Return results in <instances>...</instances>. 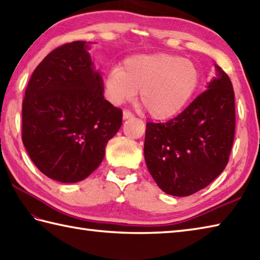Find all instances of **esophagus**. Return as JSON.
<instances>
[{
  "mask_svg": "<svg viewBox=\"0 0 260 260\" xmlns=\"http://www.w3.org/2000/svg\"><path fill=\"white\" fill-rule=\"evenodd\" d=\"M134 117V115L131 113L129 110H127V109H125L124 111H123V118L124 119H128V118H133Z\"/></svg>",
  "mask_w": 260,
  "mask_h": 260,
  "instance_id": "obj_1",
  "label": "esophagus"
}]
</instances>
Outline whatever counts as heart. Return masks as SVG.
Wrapping results in <instances>:
<instances>
[{"instance_id":"heart-1","label":"heart","mask_w":260,"mask_h":260,"mask_svg":"<svg viewBox=\"0 0 260 260\" xmlns=\"http://www.w3.org/2000/svg\"><path fill=\"white\" fill-rule=\"evenodd\" d=\"M200 70L190 59L175 54L136 55L125 60L123 68L109 71L106 93L115 105L134 99L151 117L167 119L189 103L200 84Z\"/></svg>"}]
</instances>
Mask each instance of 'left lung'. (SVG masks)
Segmentation results:
<instances>
[{
    "instance_id": "8db88e82",
    "label": "left lung",
    "mask_w": 260,
    "mask_h": 260,
    "mask_svg": "<svg viewBox=\"0 0 260 260\" xmlns=\"http://www.w3.org/2000/svg\"><path fill=\"white\" fill-rule=\"evenodd\" d=\"M217 78L187 108L166 123L146 124L144 157L156 185L172 196H189L224 170L236 131L235 91L228 74Z\"/></svg>"
}]
</instances>
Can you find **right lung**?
<instances>
[{"label": "right lung", "mask_w": 260, "mask_h": 260, "mask_svg": "<svg viewBox=\"0 0 260 260\" xmlns=\"http://www.w3.org/2000/svg\"><path fill=\"white\" fill-rule=\"evenodd\" d=\"M85 42L64 44L36 68L22 101V142L50 179L83 180L99 167L123 111L107 101Z\"/></svg>", "instance_id": "obj_1"}]
</instances>
